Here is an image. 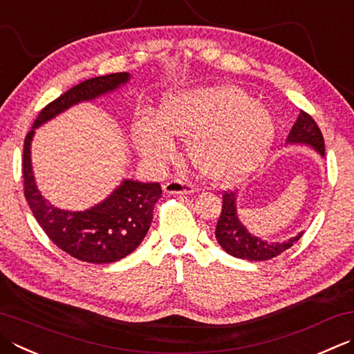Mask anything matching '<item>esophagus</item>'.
Segmentation results:
<instances>
[{
	"label": "esophagus",
	"instance_id": "34e87169",
	"mask_svg": "<svg viewBox=\"0 0 354 354\" xmlns=\"http://www.w3.org/2000/svg\"><path fill=\"white\" fill-rule=\"evenodd\" d=\"M198 189L195 185H192L190 183L183 181V179H173V181H169L164 184V192L170 193V195H192L195 193Z\"/></svg>",
	"mask_w": 354,
	"mask_h": 354
}]
</instances>
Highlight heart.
<instances>
[{
  "label": "heart",
  "instance_id": "b5f03b06",
  "mask_svg": "<svg viewBox=\"0 0 354 354\" xmlns=\"http://www.w3.org/2000/svg\"><path fill=\"white\" fill-rule=\"evenodd\" d=\"M171 136L187 138L195 169L212 181L232 183L264 161L274 138L272 116L236 86L176 90L165 96L156 118L136 122L141 153L164 162L175 151Z\"/></svg>",
  "mask_w": 354,
  "mask_h": 354
}]
</instances>
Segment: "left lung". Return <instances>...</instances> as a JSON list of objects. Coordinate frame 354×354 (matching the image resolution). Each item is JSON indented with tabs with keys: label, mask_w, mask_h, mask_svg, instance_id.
Listing matches in <instances>:
<instances>
[{
	"label": "left lung",
	"mask_w": 354,
	"mask_h": 354,
	"mask_svg": "<svg viewBox=\"0 0 354 354\" xmlns=\"http://www.w3.org/2000/svg\"><path fill=\"white\" fill-rule=\"evenodd\" d=\"M288 144H306L319 151L321 156H325V144L321 129L317 127L316 121L307 112L301 110L299 116L295 122L287 138ZM219 245L224 250L239 259L248 261H267L276 258L281 253L288 250L296 244L302 233L295 238L282 242H267L248 233L247 228L241 224L236 212V193H223V210H221L216 232H214Z\"/></svg>",
	"instance_id": "left-lung-1"
}]
</instances>
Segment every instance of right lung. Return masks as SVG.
<instances>
[{"instance_id":"1","label":"right lung","mask_w":354,"mask_h":354,"mask_svg":"<svg viewBox=\"0 0 354 354\" xmlns=\"http://www.w3.org/2000/svg\"><path fill=\"white\" fill-rule=\"evenodd\" d=\"M127 72L96 76L80 82L41 110L27 133L23 150V179L27 204L41 228L62 252L90 264H110L126 258L147 234L153 209L162 196L159 183L124 179L102 203L84 212L53 207L41 196L35 184L30 162V144L35 129L81 101H90L113 92L129 81Z\"/></svg>"}]
</instances>
